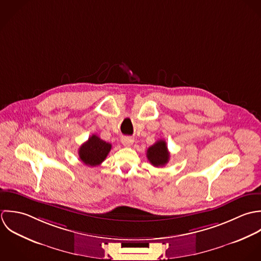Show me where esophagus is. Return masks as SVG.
Masks as SVG:
<instances>
[{
    "mask_svg": "<svg viewBox=\"0 0 261 261\" xmlns=\"http://www.w3.org/2000/svg\"><path fill=\"white\" fill-rule=\"evenodd\" d=\"M121 142H122V144H123L124 146L129 147V146H131V145L134 143V139L131 138V137H123L122 140H121Z\"/></svg>",
    "mask_w": 261,
    "mask_h": 261,
    "instance_id": "1",
    "label": "esophagus"
}]
</instances>
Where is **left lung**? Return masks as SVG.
Here are the masks:
<instances>
[{
  "instance_id": "left-lung-1",
  "label": "left lung",
  "mask_w": 261,
  "mask_h": 261,
  "mask_svg": "<svg viewBox=\"0 0 261 261\" xmlns=\"http://www.w3.org/2000/svg\"><path fill=\"white\" fill-rule=\"evenodd\" d=\"M146 155L153 166L159 167L165 165L169 160L166 142L164 140H158L147 149Z\"/></svg>"
}]
</instances>
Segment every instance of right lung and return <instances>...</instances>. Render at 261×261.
Segmentation results:
<instances>
[{
  "instance_id": "obj_1",
  "label": "right lung",
  "mask_w": 261,
  "mask_h": 261,
  "mask_svg": "<svg viewBox=\"0 0 261 261\" xmlns=\"http://www.w3.org/2000/svg\"><path fill=\"white\" fill-rule=\"evenodd\" d=\"M112 145L97 135H92L79 149L81 160L89 166L100 165L109 154Z\"/></svg>"
}]
</instances>
